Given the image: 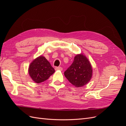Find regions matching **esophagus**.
Here are the masks:
<instances>
[{
    "label": "esophagus",
    "mask_w": 126,
    "mask_h": 126,
    "mask_svg": "<svg viewBox=\"0 0 126 126\" xmlns=\"http://www.w3.org/2000/svg\"><path fill=\"white\" fill-rule=\"evenodd\" d=\"M55 70H60V71H62L63 70V68L61 67H56L55 68Z\"/></svg>",
    "instance_id": "esophagus-1"
}]
</instances>
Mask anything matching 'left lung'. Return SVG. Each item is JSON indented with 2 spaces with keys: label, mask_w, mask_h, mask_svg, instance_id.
I'll return each mask as SVG.
<instances>
[{
  "label": "left lung",
  "mask_w": 126,
  "mask_h": 126,
  "mask_svg": "<svg viewBox=\"0 0 126 126\" xmlns=\"http://www.w3.org/2000/svg\"><path fill=\"white\" fill-rule=\"evenodd\" d=\"M64 75L72 85L80 88L90 81L93 76V67L86 56L82 54H77Z\"/></svg>",
  "instance_id": "left-lung-1"
}]
</instances>
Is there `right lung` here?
<instances>
[{
	"label": "right lung",
	"mask_w": 126,
	"mask_h": 126,
	"mask_svg": "<svg viewBox=\"0 0 126 126\" xmlns=\"http://www.w3.org/2000/svg\"><path fill=\"white\" fill-rule=\"evenodd\" d=\"M55 71L50 63L43 56H40L33 60L28 68L30 77L37 83L46 80Z\"/></svg>",
	"instance_id": "right-lung-1"
}]
</instances>
